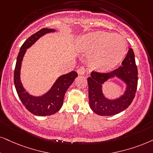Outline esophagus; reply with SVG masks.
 Segmentation results:
<instances>
[{
	"label": "esophagus",
	"mask_w": 153,
	"mask_h": 153,
	"mask_svg": "<svg viewBox=\"0 0 153 153\" xmlns=\"http://www.w3.org/2000/svg\"><path fill=\"white\" fill-rule=\"evenodd\" d=\"M77 73H78V74L80 75H84L85 73V68L84 67H80L78 70H77Z\"/></svg>",
	"instance_id": "1"
}]
</instances>
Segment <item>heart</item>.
Segmentation results:
<instances>
[{"instance_id":"b5f03b06","label":"heart","mask_w":153,"mask_h":153,"mask_svg":"<svg viewBox=\"0 0 153 153\" xmlns=\"http://www.w3.org/2000/svg\"><path fill=\"white\" fill-rule=\"evenodd\" d=\"M77 48L80 52L90 54L89 63L92 68L107 71L122 61L127 44L120 34L94 32L81 36L77 42Z\"/></svg>"}]
</instances>
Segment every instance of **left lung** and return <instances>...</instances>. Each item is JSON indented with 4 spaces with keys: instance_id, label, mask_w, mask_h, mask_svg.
Here are the masks:
<instances>
[{
    "instance_id": "8db88e82",
    "label": "left lung",
    "mask_w": 153,
    "mask_h": 153,
    "mask_svg": "<svg viewBox=\"0 0 153 153\" xmlns=\"http://www.w3.org/2000/svg\"><path fill=\"white\" fill-rule=\"evenodd\" d=\"M118 78L126 85L122 96L116 99L106 98L102 91V85L107 80ZM89 104L91 109L100 116H112L123 111L134 99L138 85V69L133 49L130 48L121 66L107 73L92 71L88 78Z\"/></svg>"
}]
</instances>
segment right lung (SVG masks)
Returning <instances> with one entry per match:
<instances>
[{"instance_id":"1","label":"right lung","mask_w":153,"mask_h":153,"mask_svg":"<svg viewBox=\"0 0 153 153\" xmlns=\"http://www.w3.org/2000/svg\"><path fill=\"white\" fill-rule=\"evenodd\" d=\"M54 29L43 28L32 34L21 46L17 58L14 72V84L21 102L29 111L36 116H49L56 113L63 105L65 92L78 77L75 71H71L67 74L59 76L49 90L42 96H33L30 94L23 87L20 80V70L27 49L31 47L40 37L46 34L55 32Z\"/></svg>"}]
</instances>
